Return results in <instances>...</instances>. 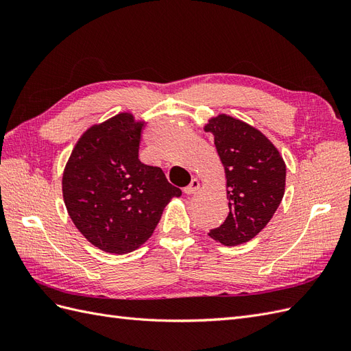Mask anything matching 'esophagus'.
I'll use <instances>...</instances> for the list:
<instances>
[{
  "mask_svg": "<svg viewBox=\"0 0 351 351\" xmlns=\"http://www.w3.org/2000/svg\"><path fill=\"white\" fill-rule=\"evenodd\" d=\"M199 187H200L199 180L192 178V182H190V184H189V186H186V187L183 189V192H184L186 195H193V193L196 192V190H199Z\"/></svg>",
  "mask_w": 351,
  "mask_h": 351,
  "instance_id": "34e87169",
  "label": "esophagus"
}]
</instances>
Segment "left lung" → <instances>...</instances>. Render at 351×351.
Returning a JSON list of instances; mask_svg holds the SVG:
<instances>
[{
    "mask_svg": "<svg viewBox=\"0 0 351 351\" xmlns=\"http://www.w3.org/2000/svg\"><path fill=\"white\" fill-rule=\"evenodd\" d=\"M205 130L214 136L227 174L230 214L209 236L226 246L246 243L278 209L285 189V164L267 137L249 124L218 115Z\"/></svg>",
    "mask_w": 351,
    "mask_h": 351,
    "instance_id": "1",
    "label": "left lung"
}]
</instances>
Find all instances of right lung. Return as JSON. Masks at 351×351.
Wrapping results in <instances>:
<instances>
[{"label":"right lung","instance_id":"obj_1","mask_svg":"<svg viewBox=\"0 0 351 351\" xmlns=\"http://www.w3.org/2000/svg\"><path fill=\"white\" fill-rule=\"evenodd\" d=\"M143 123L117 114L84 132L62 174V196L74 226L93 246L124 254L152 236L162 210L182 190L159 167L139 159Z\"/></svg>","mask_w":351,"mask_h":351}]
</instances>
